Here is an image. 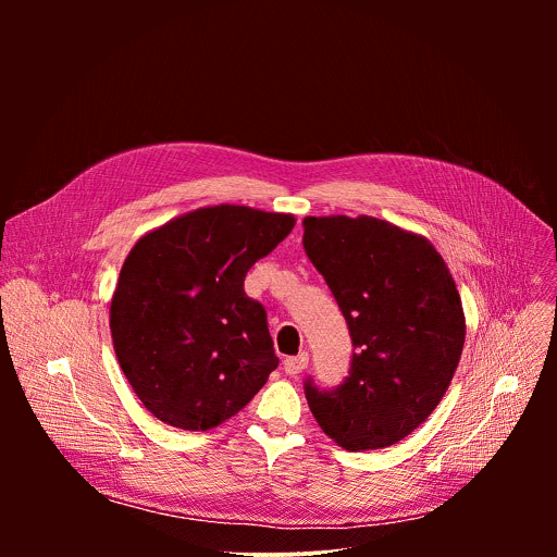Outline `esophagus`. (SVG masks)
<instances>
[{"label":"esophagus","instance_id":"esophagus-1","mask_svg":"<svg viewBox=\"0 0 557 557\" xmlns=\"http://www.w3.org/2000/svg\"><path fill=\"white\" fill-rule=\"evenodd\" d=\"M306 366H308V355L306 352H299L297 357L284 359V372L290 374V376H297L299 372H304Z\"/></svg>","mask_w":557,"mask_h":557}]
</instances>
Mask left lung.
Masks as SVG:
<instances>
[{"mask_svg":"<svg viewBox=\"0 0 557 557\" xmlns=\"http://www.w3.org/2000/svg\"><path fill=\"white\" fill-rule=\"evenodd\" d=\"M304 249L350 329V376L335 389L306 381L326 436L348 451L412 434L441 404L460 361L465 312L428 237L372 215H308Z\"/></svg>","mask_w":557,"mask_h":557,"instance_id":"8db88e82","label":"left lung"}]
</instances>
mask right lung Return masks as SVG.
Here are the masks:
<instances>
[{"label":"right lung","instance_id":"1","mask_svg":"<svg viewBox=\"0 0 557 557\" xmlns=\"http://www.w3.org/2000/svg\"><path fill=\"white\" fill-rule=\"evenodd\" d=\"M293 213L200 207L147 231L110 304L116 359L143 406L205 432L240 412L280 359L247 271L293 231Z\"/></svg>","mask_w":557,"mask_h":557}]
</instances>
